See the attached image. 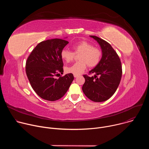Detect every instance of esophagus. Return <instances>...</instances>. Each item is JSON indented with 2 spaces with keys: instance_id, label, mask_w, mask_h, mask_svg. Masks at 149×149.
<instances>
[{
  "instance_id": "34e87169",
  "label": "esophagus",
  "mask_w": 149,
  "mask_h": 149,
  "mask_svg": "<svg viewBox=\"0 0 149 149\" xmlns=\"http://www.w3.org/2000/svg\"><path fill=\"white\" fill-rule=\"evenodd\" d=\"M74 77L75 78H77V77H78V75H74Z\"/></svg>"
}]
</instances>
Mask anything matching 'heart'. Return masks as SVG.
Masks as SVG:
<instances>
[{"mask_svg":"<svg viewBox=\"0 0 149 149\" xmlns=\"http://www.w3.org/2000/svg\"><path fill=\"white\" fill-rule=\"evenodd\" d=\"M74 52L63 49L61 52V56L63 59L68 62L74 59L75 54L79 55L78 62H76L71 66L67 67L65 71L67 73L74 75H80L87 67H94L99 63L101 56V51L93 47V45L86 40H81L72 45Z\"/></svg>","mask_w":149,"mask_h":149,"instance_id":"obj_1","label":"heart"}]
</instances>
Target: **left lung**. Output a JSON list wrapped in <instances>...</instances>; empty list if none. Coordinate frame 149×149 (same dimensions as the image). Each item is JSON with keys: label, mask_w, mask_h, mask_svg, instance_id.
Returning a JSON list of instances; mask_svg holds the SVG:
<instances>
[{"label": "left lung", "mask_w": 149, "mask_h": 149, "mask_svg": "<svg viewBox=\"0 0 149 149\" xmlns=\"http://www.w3.org/2000/svg\"><path fill=\"white\" fill-rule=\"evenodd\" d=\"M90 37L100 45L102 57L96 67L89 72L95 74L94 77L83 75L86 81L82 90L91 101L102 102L109 99L119 86L122 76L121 63L117 52L107 42L96 36Z\"/></svg>", "instance_id": "8db88e82"}]
</instances>
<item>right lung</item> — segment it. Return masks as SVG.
<instances>
[{
	"mask_svg": "<svg viewBox=\"0 0 149 149\" xmlns=\"http://www.w3.org/2000/svg\"><path fill=\"white\" fill-rule=\"evenodd\" d=\"M69 42L52 39L38 44L28 56L26 73L33 90L42 99L54 101L65 94L74 80L72 74H63L61 52Z\"/></svg>",
	"mask_w": 149,
	"mask_h": 149,
	"instance_id": "add662e5",
	"label": "right lung"
}]
</instances>
